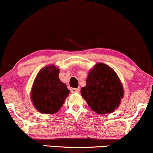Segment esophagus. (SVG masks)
<instances>
[{"instance_id":"obj_1","label":"esophagus","mask_w":153,"mask_h":153,"mask_svg":"<svg viewBox=\"0 0 153 153\" xmlns=\"http://www.w3.org/2000/svg\"><path fill=\"white\" fill-rule=\"evenodd\" d=\"M79 90H80V88H71V93H76V92L79 91Z\"/></svg>"}]
</instances>
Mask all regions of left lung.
<instances>
[{"label": "left lung", "instance_id": "8db88e82", "mask_svg": "<svg viewBox=\"0 0 153 153\" xmlns=\"http://www.w3.org/2000/svg\"><path fill=\"white\" fill-rule=\"evenodd\" d=\"M92 110L99 114H110L118 107L123 97L119 79L112 68L97 64L88 73L86 85L81 91Z\"/></svg>", "mask_w": 153, "mask_h": 153}]
</instances>
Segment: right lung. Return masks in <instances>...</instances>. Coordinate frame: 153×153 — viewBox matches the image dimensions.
Masks as SVG:
<instances>
[{"label":"right lung","mask_w":153,"mask_h":153,"mask_svg":"<svg viewBox=\"0 0 153 153\" xmlns=\"http://www.w3.org/2000/svg\"><path fill=\"white\" fill-rule=\"evenodd\" d=\"M59 69L49 66L41 69L35 78L31 99L40 113L55 114L69 94L66 84L59 80Z\"/></svg>","instance_id":"obj_1"}]
</instances>
